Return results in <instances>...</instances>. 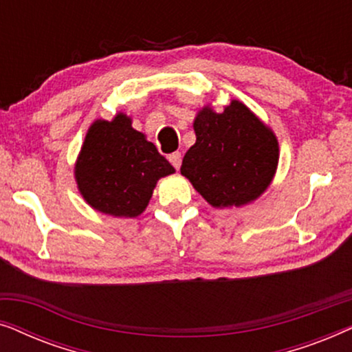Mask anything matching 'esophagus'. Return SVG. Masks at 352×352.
Masks as SVG:
<instances>
[{
  "mask_svg": "<svg viewBox=\"0 0 352 352\" xmlns=\"http://www.w3.org/2000/svg\"><path fill=\"white\" fill-rule=\"evenodd\" d=\"M170 162H171V165L176 168V170H179V166H181V162H182V155H181V152H175V153H171L170 157Z\"/></svg>",
  "mask_w": 352,
  "mask_h": 352,
  "instance_id": "obj_1",
  "label": "esophagus"
}]
</instances>
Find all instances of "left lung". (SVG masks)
<instances>
[{
  "mask_svg": "<svg viewBox=\"0 0 352 352\" xmlns=\"http://www.w3.org/2000/svg\"><path fill=\"white\" fill-rule=\"evenodd\" d=\"M197 141L182 158L181 175L213 208H239L259 199L278 165L271 128L237 99L218 112L211 105L194 120Z\"/></svg>",
  "mask_w": 352,
  "mask_h": 352,
  "instance_id": "left-lung-1",
  "label": "left lung"
}]
</instances>
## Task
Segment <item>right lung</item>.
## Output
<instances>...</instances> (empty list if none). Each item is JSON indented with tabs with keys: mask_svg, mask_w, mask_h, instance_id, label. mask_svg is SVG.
<instances>
[{
	"mask_svg": "<svg viewBox=\"0 0 352 352\" xmlns=\"http://www.w3.org/2000/svg\"><path fill=\"white\" fill-rule=\"evenodd\" d=\"M75 181L91 208L115 218H136L147 208L158 179L175 168L133 120L118 112L98 118L86 133L75 162Z\"/></svg>",
	"mask_w": 352,
	"mask_h": 352,
	"instance_id": "obj_1",
	"label": "right lung"
}]
</instances>
